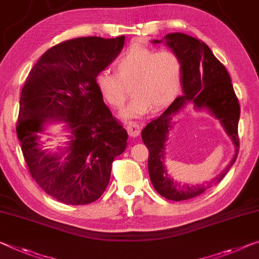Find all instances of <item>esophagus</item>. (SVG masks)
<instances>
[{
  "label": "esophagus",
  "mask_w": 259,
  "mask_h": 259,
  "mask_svg": "<svg viewBox=\"0 0 259 259\" xmlns=\"http://www.w3.org/2000/svg\"><path fill=\"white\" fill-rule=\"evenodd\" d=\"M126 131H128L129 136L131 137H137L139 134H141V130H142V125L138 124L136 122H129L128 124H126Z\"/></svg>",
  "instance_id": "1"
}]
</instances>
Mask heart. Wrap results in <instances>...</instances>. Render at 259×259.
<instances>
[{
	"label": "heart",
	"mask_w": 259,
	"mask_h": 259,
	"mask_svg": "<svg viewBox=\"0 0 259 259\" xmlns=\"http://www.w3.org/2000/svg\"><path fill=\"white\" fill-rule=\"evenodd\" d=\"M182 62L173 52L144 46H131L115 63V72L102 70L96 76V86L114 109L124 106L130 84L133 94L125 109L126 117H136L161 110L173 101L182 84Z\"/></svg>",
	"instance_id": "heart-1"
}]
</instances>
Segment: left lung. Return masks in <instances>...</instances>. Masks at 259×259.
Here are the masks:
<instances>
[{"label": "left lung", "instance_id": "1", "mask_svg": "<svg viewBox=\"0 0 259 259\" xmlns=\"http://www.w3.org/2000/svg\"><path fill=\"white\" fill-rule=\"evenodd\" d=\"M169 46L182 62L183 94L176 98L160 116L152 120L142 131V139L149 149V174L151 182L160 195L169 200H187L194 198L206 189L218 184L228 173L237 158L240 149L237 125L240 120V104L234 92L231 76L225 65L213 55L212 51L202 40L183 33H170L165 36ZM160 44L161 41L155 40ZM194 102L195 107L207 108L223 123L224 127L236 145V154L230 165L220 176L206 185L181 186L166 176L163 166L164 142L170 130L171 117L184 104Z\"/></svg>", "mask_w": 259, "mask_h": 259}]
</instances>
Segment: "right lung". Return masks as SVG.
Masks as SVG:
<instances>
[{
	"instance_id": "right-lung-1",
	"label": "right lung",
	"mask_w": 259,
	"mask_h": 259,
	"mask_svg": "<svg viewBox=\"0 0 259 259\" xmlns=\"http://www.w3.org/2000/svg\"><path fill=\"white\" fill-rule=\"evenodd\" d=\"M124 35L84 36L49 48L30 71L20 93L16 131L30 174L39 187L69 205L96 202L107 188L113 160L128 134L96 86V76L120 54ZM47 119L72 131L67 157L49 155L37 139Z\"/></svg>"
}]
</instances>
